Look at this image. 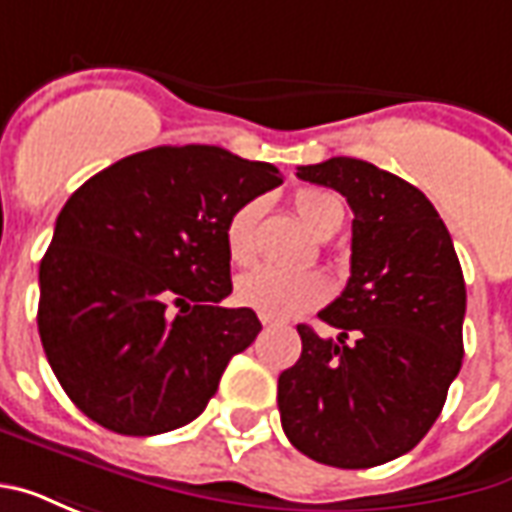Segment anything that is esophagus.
<instances>
[{
	"instance_id": "1",
	"label": "esophagus",
	"mask_w": 512,
	"mask_h": 512,
	"mask_svg": "<svg viewBox=\"0 0 512 512\" xmlns=\"http://www.w3.org/2000/svg\"><path fill=\"white\" fill-rule=\"evenodd\" d=\"M260 323H263V326H274V321H271V318H266V315H260Z\"/></svg>"
}]
</instances>
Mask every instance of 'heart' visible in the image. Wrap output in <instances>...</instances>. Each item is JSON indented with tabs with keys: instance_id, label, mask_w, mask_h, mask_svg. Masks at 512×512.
<instances>
[{
	"instance_id": "heart-1",
	"label": "heart",
	"mask_w": 512,
	"mask_h": 512,
	"mask_svg": "<svg viewBox=\"0 0 512 512\" xmlns=\"http://www.w3.org/2000/svg\"><path fill=\"white\" fill-rule=\"evenodd\" d=\"M296 213L315 238H332L345 222L343 202L329 191L301 189L293 197ZM263 216V202H241L224 224L227 255L238 266L252 263L257 255V224ZM329 296V282L318 271L285 274L277 268H252L235 279V301L241 307L260 312L266 318H293L318 307Z\"/></svg>"
}]
</instances>
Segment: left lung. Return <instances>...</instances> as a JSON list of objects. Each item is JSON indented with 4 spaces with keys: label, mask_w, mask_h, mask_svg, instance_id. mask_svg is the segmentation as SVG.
Segmentation results:
<instances>
[{
    "label": "left lung",
    "mask_w": 512,
    "mask_h": 512,
    "mask_svg": "<svg viewBox=\"0 0 512 512\" xmlns=\"http://www.w3.org/2000/svg\"><path fill=\"white\" fill-rule=\"evenodd\" d=\"M354 211L351 277L318 318L337 340L299 323L301 356L277 384L290 444L340 469H370L414 450L444 408L463 362L466 285L430 200L359 158L299 167Z\"/></svg>",
    "instance_id": "obj_1"
}]
</instances>
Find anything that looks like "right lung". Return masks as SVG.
Segmentation results:
<instances>
[{
	"label": "right lung",
	"instance_id": "1",
	"mask_svg": "<svg viewBox=\"0 0 512 512\" xmlns=\"http://www.w3.org/2000/svg\"><path fill=\"white\" fill-rule=\"evenodd\" d=\"M282 183L222 147H150L73 191L40 260L38 332L76 408L123 436L189 425L263 329L227 310L224 224Z\"/></svg>",
	"mask_w": 512,
	"mask_h": 512
}]
</instances>
